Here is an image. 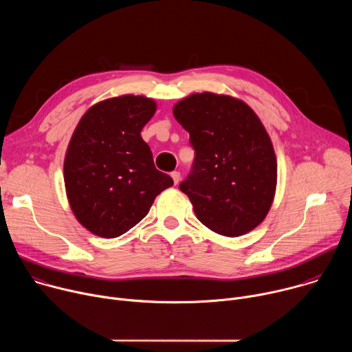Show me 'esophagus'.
Here are the masks:
<instances>
[{"mask_svg": "<svg viewBox=\"0 0 352 352\" xmlns=\"http://www.w3.org/2000/svg\"><path fill=\"white\" fill-rule=\"evenodd\" d=\"M171 178H173L174 184L177 185L179 182V179H181V174L178 171H174V173H171Z\"/></svg>", "mask_w": 352, "mask_h": 352, "instance_id": "esophagus-1", "label": "esophagus"}]
</instances>
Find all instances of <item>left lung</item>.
I'll return each mask as SVG.
<instances>
[{"label":"left lung","mask_w":352,"mask_h":352,"mask_svg":"<svg viewBox=\"0 0 352 352\" xmlns=\"http://www.w3.org/2000/svg\"><path fill=\"white\" fill-rule=\"evenodd\" d=\"M195 148L193 170L179 189L197 220L224 236H241L267 216L276 195L277 159L256 113L241 98L192 93L173 107Z\"/></svg>","instance_id":"obj_1"}]
</instances>
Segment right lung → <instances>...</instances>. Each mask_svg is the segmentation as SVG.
<instances>
[{
    "instance_id": "obj_1",
    "label": "right lung",
    "mask_w": 352,
    "mask_h": 352,
    "mask_svg": "<svg viewBox=\"0 0 352 352\" xmlns=\"http://www.w3.org/2000/svg\"><path fill=\"white\" fill-rule=\"evenodd\" d=\"M157 103L122 94L93 104L79 120L67 147L64 182L71 210L91 234L116 238L135 227L156 196L174 185L155 167L142 139Z\"/></svg>"
}]
</instances>
